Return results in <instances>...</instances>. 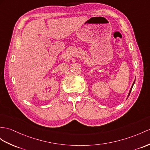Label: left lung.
Wrapping results in <instances>:
<instances>
[{
  "label": "left lung",
  "instance_id": "8db88e82",
  "mask_svg": "<svg viewBox=\"0 0 150 150\" xmlns=\"http://www.w3.org/2000/svg\"><path fill=\"white\" fill-rule=\"evenodd\" d=\"M134 83H135V81L134 82V83H133V85H132V87H131V88H130V92H129V95H128V97H129V96H130V92H131V90H132V87H133V85H134Z\"/></svg>",
  "mask_w": 150,
  "mask_h": 150
}]
</instances>
